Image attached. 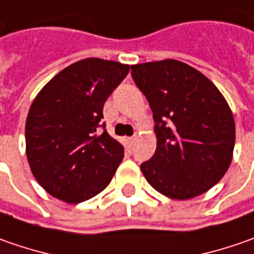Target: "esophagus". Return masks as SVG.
I'll list each match as a JSON object with an SVG mask.
<instances>
[{
  "label": "esophagus",
  "instance_id": "1",
  "mask_svg": "<svg viewBox=\"0 0 254 254\" xmlns=\"http://www.w3.org/2000/svg\"><path fill=\"white\" fill-rule=\"evenodd\" d=\"M135 140H137V135H132V137H127V142H128L130 145H132V144L135 142Z\"/></svg>",
  "mask_w": 254,
  "mask_h": 254
}]
</instances>
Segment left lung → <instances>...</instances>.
Returning <instances> with one entry per match:
<instances>
[{
  "instance_id": "8db88e82",
  "label": "left lung",
  "mask_w": 254,
  "mask_h": 254,
  "mask_svg": "<svg viewBox=\"0 0 254 254\" xmlns=\"http://www.w3.org/2000/svg\"><path fill=\"white\" fill-rule=\"evenodd\" d=\"M131 76L155 122L157 150L141 164L145 180L172 199L205 193L233 157L236 130L228 102L206 76L175 59L132 64Z\"/></svg>"
}]
</instances>
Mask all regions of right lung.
Instances as JSON below:
<instances>
[{
	"label": "right lung",
	"mask_w": 254,
	"mask_h": 254,
	"mask_svg": "<svg viewBox=\"0 0 254 254\" xmlns=\"http://www.w3.org/2000/svg\"><path fill=\"white\" fill-rule=\"evenodd\" d=\"M128 70V64L87 58L36 94L25 124L26 158L35 180L55 198L79 203L110 184L124 148L99 127L104 103Z\"/></svg>",
	"instance_id": "add662e5"
}]
</instances>
